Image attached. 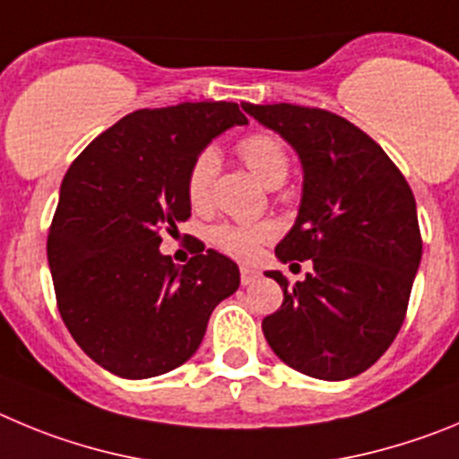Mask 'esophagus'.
I'll return each instance as SVG.
<instances>
[{
	"label": "esophagus",
	"mask_w": 459,
	"mask_h": 459,
	"mask_svg": "<svg viewBox=\"0 0 459 459\" xmlns=\"http://www.w3.org/2000/svg\"><path fill=\"white\" fill-rule=\"evenodd\" d=\"M258 279H260L258 270H254V267H239V281H242V286H251V283Z\"/></svg>",
	"instance_id": "34e87169"
}]
</instances>
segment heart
Segmentation results:
<instances>
[{
    "label": "heart",
    "instance_id": "b5f03b06",
    "mask_svg": "<svg viewBox=\"0 0 459 459\" xmlns=\"http://www.w3.org/2000/svg\"><path fill=\"white\" fill-rule=\"evenodd\" d=\"M239 158L245 160L247 167L258 176L267 187H279L288 176V152L283 143L267 132H255L249 134L238 143ZM220 169V158L212 148L201 151L194 158L192 167L187 173V199L194 208H204L208 204L210 187ZM274 235L272 226L258 224V226H235V224H221L212 230V242L226 254L235 255V258H251L258 251L260 242H265Z\"/></svg>",
    "mask_w": 459,
    "mask_h": 459
}]
</instances>
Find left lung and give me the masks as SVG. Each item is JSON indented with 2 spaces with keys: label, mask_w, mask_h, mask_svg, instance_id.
Wrapping results in <instances>:
<instances>
[{
  "label": "left lung",
  "mask_w": 459,
  "mask_h": 459,
  "mask_svg": "<svg viewBox=\"0 0 459 459\" xmlns=\"http://www.w3.org/2000/svg\"><path fill=\"white\" fill-rule=\"evenodd\" d=\"M242 109L299 158V210L274 254L313 263L295 286L265 272L283 288V304L263 320V333L281 361L308 377H354L403 327L423 254L414 194L389 155L332 111L286 102Z\"/></svg>",
  "instance_id": "1"
}]
</instances>
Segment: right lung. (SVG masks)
Wrapping results in <instances>:
<instances>
[{
	"label": "right lung",
	"instance_id": "obj_1",
	"mask_svg": "<svg viewBox=\"0 0 459 459\" xmlns=\"http://www.w3.org/2000/svg\"><path fill=\"white\" fill-rule=\"evenodd\" d=\"M235 102H183L123 117L65 173L48 263L75 342L126 379L158 377L199 350L210 313L239 286L229 255L199 245L178 267L162 230L189 220L194 158L233 126Z\"/></svg>",
	"mask_w": 459,
	"mask_h": 459
}]
</instances>
